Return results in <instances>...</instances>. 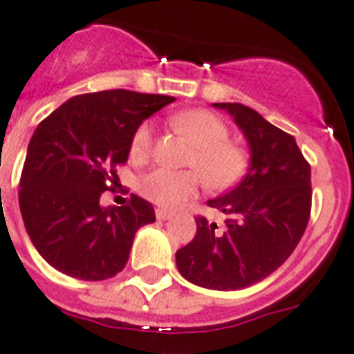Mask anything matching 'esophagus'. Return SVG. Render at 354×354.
I'll list each match as a JSON object with an SVG mask.
<instances>
[{"label":"esophagus","instance_id":"34e87169","mask_svg":"<svg viewBox=\"0 0 354 354\" xmlns=\"http://www.w3.org/2000/svg\"><path fill=\"white\" fill-rule=\"evenodd\" d=\"M156 216H157V220H170L174 214H171L170 211H166V209H157Z\"/></svg>","mask_w":354,"mask_h":354}]
</instances>
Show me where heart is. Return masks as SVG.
I'll return each instance as SVG.
<instances>
[{
	"label": "heart",
	"mask_w": 354,
	"mask_h": 354,
	"mask_svg": "<svg viewBox=\"0 0 354 354\" xmlns=\"http://www.w3.org/2000/svg\"><path fill=\"white\" fill-rule=\"evenodd\" d=\"M171 125L193 145L186 166L196 171L162 168L150 171L140 180V192L145 198L166 209H174L198 192L201 177L209 189H225L243 175L247 156L240 145L229 141V127L222 118L206 109H189L175 114ZM152 140V125L141 123L131 138V157L134 161H145L150 156Z\"/></svg>",
	"instance_id": "obj_1"
}]
</instances>
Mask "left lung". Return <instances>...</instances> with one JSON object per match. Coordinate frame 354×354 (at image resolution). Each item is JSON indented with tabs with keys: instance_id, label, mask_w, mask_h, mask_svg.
<instances>
[{
	"instance_id": "obj_1",
	"label": "left lung",
	"mask_w": 354,
	"mask_h": 354,
	"mask_svg": "<svg viewBox=\"0 0 354 354\" xmlns=\"http://www.w3.org/2000/svg\"><path fill=\"white\" fill-rule=\"evenodd\" d=\"M225 109L250 147L245 177L207 206L222 211L225 229L197 216V234L177 250L180 276L211 290L256 285L285 263L306 231L312 211V166L294 136L241 104Z\"/></svg>"
}]
</instances>
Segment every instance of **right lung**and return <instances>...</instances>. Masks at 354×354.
Segmentation results:
<instances>
[{
	"label": "right lung",
	"instance_id": "1",
	"mask_svg": "<svg viewBox=\"0 0 354 354\" xmlns=\"http://www.w3.org/2000/svg\"><path fill=\"white\" fill-rule=\"evenodd\" d=\"M174 96L111 89L68 100L33 132L19 180V207L39 254L66 276L102 281L125 268L136 231L156 222L132 193L125 206H100L118 186L134 131Z\"/></svg>",
	"mask_w": 354,
	"mask_h": 354
}]
</instances>
